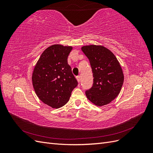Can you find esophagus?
<instances>
[{"label": "esophagus", "instance_id": "34e87169", "mask_svg": "<svg viewBox=\"0 0 153 153\" xmlns=\"http://www.w3.org/2000/svg\"><path fill=\"white\" fill-rule=\"evenodd\" d=\"M76 78L77 81H78V82H80V76H77Z\"/></svg>", "mask_w": 153, "mask_h": 153}]
</instances>
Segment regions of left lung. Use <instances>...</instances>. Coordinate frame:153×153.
Here are the masks:
<instances>
[{
    "label": "left lung",
    "instance_id": "obj_1",
    "mask_svg": "<svg viewBox=\"0 0 153 153\" xmlns=\"http://www.w3.org/2000/svg\"><path fill=\"white\" fill-rule=\"evenodd\" d=\"M82 50L89 60L94 77L93 85L85 91L87 98L95 105H107L118 96L124 82L118 60L103 46H84Z\"/></svg>",
    "mask_w": 153,
    "mask_h": 153
}]
</instances>
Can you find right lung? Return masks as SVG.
Returning a JSON list of instances; mask_svg holds the SVG:
<instances>
[{"instance_id": "right-lung-1", "label": "right lung", "mask_w": 153, "mask_h": 153, "mask_svg": "<svg viewBox=\"0 0 153 153\" xmlns=\"http://www.w3.org/2000/svg\"><path fill=\"white\" fill-rule=\"evenodd\" d=\"M72 47L53 45L41 55L32 73V81L36 95L53 108L62 107L78 85L68 64Z\"/></svg>"}]
</instances>
